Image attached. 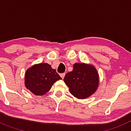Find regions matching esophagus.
<instances>
[{
    "instance_id": "esophagus-1",
    "label": "esophagus",
    "mask_w": 131,
    "mask_h": 131,
    "mask_svg": "<svg viewBox=\"0 0 131 131\" xmlns=\"http://www.w3.org/2000/svg\"><path fill=\"white\" fill-rule=\"evenodd\" d=\"M65 75H66V73H61V74H60V76H61V77H62V79L64 78Z\"/></svg>"
}]
</instances>
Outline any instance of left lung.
<instances>
[{
  "mask_svg": "<svg viewBox=\"0 0 131 131\" xmlns=\"http://www.w3.org/2000/svg\"><path fill=\"white\" fill-rule=\"evenodd\" d=\"M72 95L79 99H84L96 92L99 83L97 70L92 65L76 63L72 71L63 79Z\"/></svg>",
  "mask_w": 131,
  "mask_h": 131,
  "instance_id": "1",
  "label": "left lung"
}]
</instances>
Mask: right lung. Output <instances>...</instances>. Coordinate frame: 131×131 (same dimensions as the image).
Returning <instances> with one entry per match:
<instances>
[{
  "mask_svg": "<svg viewBox=\"0 0 131 131\" xmlns=\"http://www.w3.org/2000/svg\"><path fill=\"white\" fill-rule=\"evenodd\" d=\"M62 79L55 69L47 63L35 64L25 75V85L35 95L42 96L50 90L54 83Z\"/></svg>",
  "mask_w": 131,
  "mask_h": 131,
  "instance_id": "1",
  "label": "right lung"
}]
</instances>
